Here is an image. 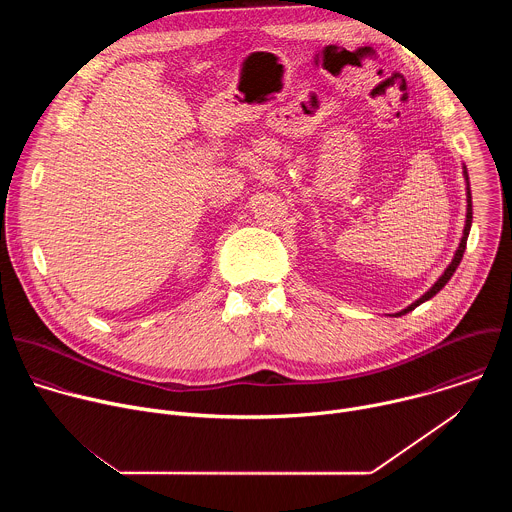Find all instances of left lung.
<instances>
[{
	"label": "left lung",
	"instance_id": "1",
	"mask_svg": "<svg viewBox=\"0 0 512 512\" xmlns=\"http://www.w3.org/2000/svg\"><path fill=\"white\" fill-rule=\"evenodd\" d=\"M464 176H466V182H468V172L464 170ZM470 225H472V196H470V184H468V214H466V227H464V237H462V241H460V247H458V251H456V255H454V259H452V263H450V267L444 271V275L435 281V285L427 291L425 296H421L415 304H411L407 310H403V312H399L397 316H403V314H407V312H411V310H415L419 304H423L425 300H429V298H433L437 291H440L450 279H452V275H454V271L458 269V265H460V261H462V257H464V251H466V241H468V233H470Z\"/></svg>",
	"mask_w": 512,
	"mask_h": 512
}]
</instances>
